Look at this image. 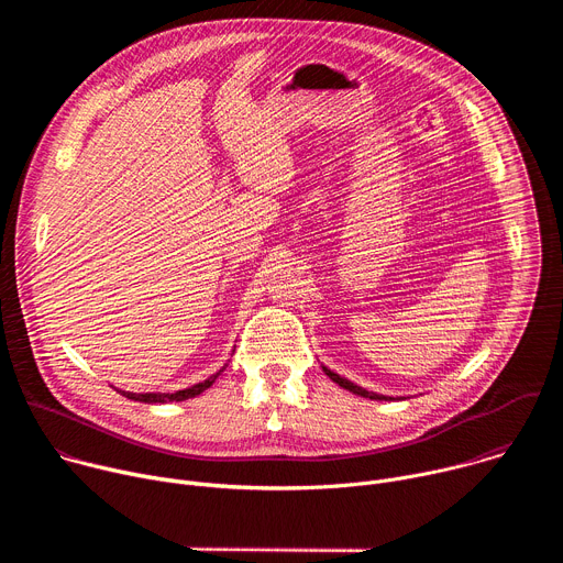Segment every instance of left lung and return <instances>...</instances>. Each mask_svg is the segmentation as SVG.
<instances>
[{
  "instance_id": "left-lung-1",
  "label": "left lung",
  "mask_w": 563,
  "mask_h": 563,
  "mask_svg": "<svg viewBox=\"0 0 563 563\" xmlns=\"http://www.w3.org/2000/svg\"><path fill=\"white\" fill-rule=\"evenodd\" d=\"M325 369V374L334 380V383H339L341 387H345V389H350V391H354V394H358V396H365V398H374V400H387V396H380V394H374V391H367V389H363V387H358V385H354V383H350V380H345V378H341L339 374H334L332 369H328V367H323Z\"/></svg>"
}]
</instances>
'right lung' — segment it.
Returning <instances> with one entry per match:
<instances>
[{
  "label": "right lung",
  "instance_id": "obj_1",
  "mask_svg": "<svg viewBox=\"0 0 563 563\" xmlns=\"http://www.w3.org/2000/svg\"><path fill=\"white\" fill-rule=\"evenodd\" d=\"M224 367H227V365H224ZM224 367H222V369H224ZM222 369H220V372H222ZM220 372H216L213 376H209L207 380H202V383H198V385H191V387H187V389H178V391H174V394H131V391H122V394H124L126 398H131V400H140V404H169V400H185V398H194V396L202 394L207 387H211Z\"/></svg>",
  "mask_w": 563,
  "mask_h": 563
}]
</instances>
